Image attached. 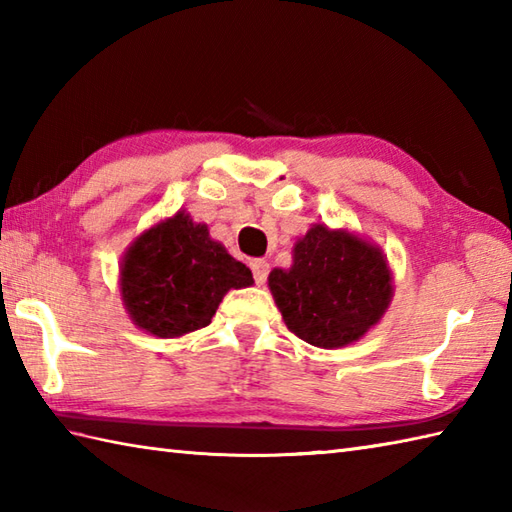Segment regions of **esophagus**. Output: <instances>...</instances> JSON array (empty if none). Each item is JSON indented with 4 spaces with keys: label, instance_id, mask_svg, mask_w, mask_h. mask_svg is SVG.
I'll list each match as a JSON object with an SVG mask.
<instances>
[{
    "label": "esophagus",
    "instance_id": "1",
    "mask_svg": "<svg viewBox=\"0 0 512 512\" xmlns=\"http://www.w3.org/2000/svg\"><path fill=\"white\" fill-rule=\"evenodd\" d=\"M250 270H253L255 284H266L268 273H270L268 262H264V259H255V262H250Z\"/></svg>",
    "mask_w": 512,
    "mask_h": 512
}]
</instances>
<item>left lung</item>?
Masks as SVG:
<instances>
[{"instance_id": "left-lung-1", "label": "left lung", "mask_w": 512, "mask_h": 512, "mask_svg": "<svg viewBox=\"0 0 512 512\" xmlns=\"http://www.w3.org/2000/svg\"><path fill=\"white\" fill-rule=\"evenodd\" d=\"M268 286L288 330L323 350L361 339L391 299V275L380 250L321 224L299 239L295 264L275 268Z\"/></svg>"}]
</instances>
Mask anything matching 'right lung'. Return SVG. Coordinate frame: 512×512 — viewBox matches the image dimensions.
I'll use <instances>...</instances> for the list:
<instances>
[{
    "label": "right lung",
    "instance_id": "1",
    "mask_svg": "<svg viewBox=\"0 0 512 512\" xmlns=\"http://www.w3.org/2000/svg\"><path fill=\"white\" fill-rule=\"evenodd\" d=\"M250 284L246 264L184 213L138 237L121 268L127 312L138 328L162 339L206 328L226 292Z\"/></svg>",
    "mask_w": 512,
    "mask_h": 512
}]
</instances>
